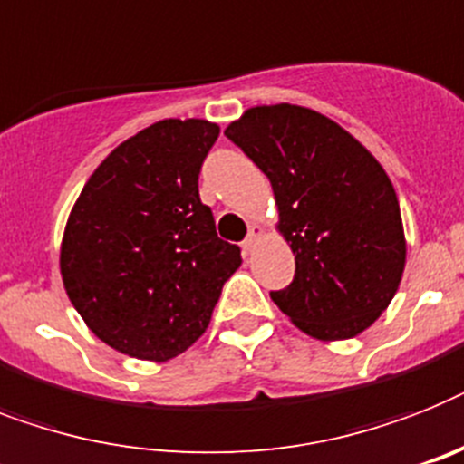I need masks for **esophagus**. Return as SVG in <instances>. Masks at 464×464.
I'll use <instances>...</instances> for the list:
<instances>
[{"instance_id":"34e87169","label":"esophagus","mask_w":464,"mask_h":464,"mask_svg":"<svg viewBox=\"0 0 464 464\" xmlns=\"http://www.w3.org/2000/svg\"><path fill=\"white\" fill-rule=\"evenodd\" d=\"M260 235H263V227H260V225H251V227H248L246 239L241 241V246H244V251H251V248L256 246V241L260 239Z\"/></svg>"}]
</instances>
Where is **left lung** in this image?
<instances>
[{
  "label": "left lung",
  "instance_id": "8db88e82",
  "mask_svg": "<svg viewBox=\"0 0 464 464\" xmlns=\"http://www.w3.org/2000/svg\"><path fill=\"white\" fill-rule=\"evenodd\" d=\"M225 135L270 179L296 256L292 285L270 298L315 339L361 334L392 304L405 267L384 168L334 121L292 103L248 109Z\"/></svg>",
  "mask_w": 464,
  "mask_h": 464
}]
</instances>
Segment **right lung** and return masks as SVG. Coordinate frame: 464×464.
<instances>
[{
	"instance_id": "1",
	"label": "right lung",
	"mask_w": 464,
	"mask_h": 464,
	"mask_svg": "<svg viewBox=\"0 0 464 464\" xmlns=\"http://www.w3.org/2000/svg\"><path fill=\"white\" fill-rule=\"evenodd\" d=\"M220 128L154 122L94 170L61 244L63 286L87 327L121 353L170 361L210 323L241 251L218 237L198 172Z\"/></svg>"
}]
</instances>
